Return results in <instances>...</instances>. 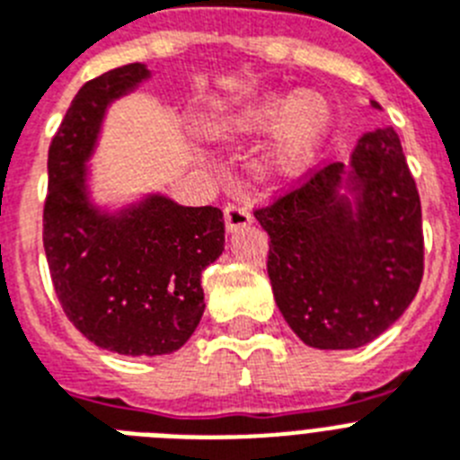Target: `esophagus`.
<instances>
[{
	"mask_svg": "<svg viewBox=\"0 0 460 460\" xmlns=\"http://www.w3.org/2000/svg\"><path fill=\"white\" fill-rule=\"evenodd\" d=\"M253 223V217H251V211L246 209L243 205L239 202H230L226 207V227L227 233H237L239 227H246Z\"/></svg>",
	"mask_w": 460,
	"mask_h": 460,
	"instance_id": "1",
	"label": "esophagus"
}]
</instances>
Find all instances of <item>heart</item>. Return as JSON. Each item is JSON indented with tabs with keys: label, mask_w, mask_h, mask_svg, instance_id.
<instances>
[{
	"label": "heart",
	"mask_w": 460,
	"mask_h": 460,
	"mask_svg": "<svg viewBox=\"0 0 460 460\" xmlns=\"http://www.w3.org/2000/svg\"><path fill=\"white\" fill-rule=\"evenodd\" d=\"M329 126V105L318 93H276L226 121L233 136L279 131L274 161L283 172H302L311 164Z\"/></svg>",
	"instance_id": "1"
}]
</instances>
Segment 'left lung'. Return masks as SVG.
<instances>
[{
  "label": "left lung",
  "instance_id": "obj_1",
  "mask_svg": "<svg viewBox=\"0 0 460 460\" xmlns=\"http://www.w3.org/2000/svg\"><path fill=\"white\" fill-rule=\"evenodd\" d=\"M343 188L356 195L352 203ZM253 214L270 234L276 306L311 348L371 343L420 290L421 202L394 126L364 133L350 165L311 168Z\"/></svg>",
  "mask_w": 460,
  "mask_h": 460
}]
</instances>
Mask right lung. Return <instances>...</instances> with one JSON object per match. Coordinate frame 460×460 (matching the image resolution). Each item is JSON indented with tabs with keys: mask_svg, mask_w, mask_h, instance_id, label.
<instances>
[{
	"mask_svg": "<svg viewBox=\"0 0 460 460\" xmlns=\"http://www.w3.org/2000/svg\"><path fill=\"white\" fill-rule=\"evenodd\" d=\"M149 71L126 64L75 93L48 152L43 249L57 299L92 343L117 355L180 350L202 313V271L223 253L218 207H181L149 195L119 214H101L87 195L92 156L105 108Z\"/></svg>",
	"mask_w": 460,
	"mask_h": 460,
	"instance_id": "add662e5",
	"label": "right lung"
}]
</instances>
